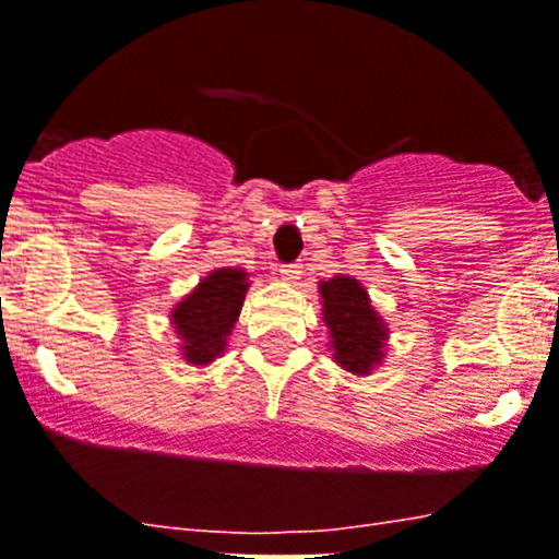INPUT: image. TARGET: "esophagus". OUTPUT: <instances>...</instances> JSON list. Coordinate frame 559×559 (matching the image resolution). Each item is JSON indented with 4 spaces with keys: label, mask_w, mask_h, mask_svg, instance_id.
<instances>
[{
    "label": "esophagus",
    "mask_w": 559,
    "mask_h": 559,
    "mask_svg": "<svg viewBox=\"0 0 559 559\" xmlns=\"http://www.w3.org/2000/svg\"><path fill=\"white\" fill-rule=\"evenodd\" d=\"M278 275L284 281H297L302 275V267L297 262H292V264H281L278 267Z\"/></svg>",
    "instance_id": "obj_1"
}]
</instances>
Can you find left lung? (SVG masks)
<instances>
[{
  "instance_id": "8db88e82",
  "label": "left lung",
  "mask_w": 559,
  "mask_h": 559,
  "mask_svg": "<svg viewBox=\"0 0 559 559\" xmlns=\"http://www.w3.org/2000/svg\"><path fill=\"white\" fill-rule=\"evenodd\" d=\"M319 295L324 302V322L333 335V357L352 373H368L382 360L388 330L371 308L366 289L349 275H335L319 284Z\"/></svg>"
}]
</instances>
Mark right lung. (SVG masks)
<instances>
[{"instance_id": "1", "label": "right lung", "mask_w": 559, "mask_h": 559, "mask_svg": "<svg viewBox=\"0 0 559 559\" xmlns=\"http://www.w3.org/2000/svg\"><path fill=\"white\" fill-rule=\"evenodd\" d=\"M246 292L248 281L242 270H215L171 311L177 335L186 341L182 355L188 362L204 366L224 352L226 335L240 317Z\"/></svg>"}]
</instances>
